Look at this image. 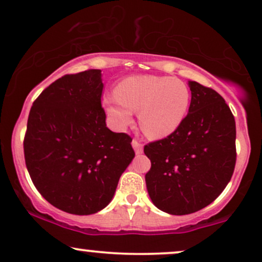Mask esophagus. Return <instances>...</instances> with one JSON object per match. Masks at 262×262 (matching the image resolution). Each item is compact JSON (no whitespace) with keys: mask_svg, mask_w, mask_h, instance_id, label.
<instances>
[{"mask_svg":"<svg viewBox=\"0 0 262 262\" xmlns=\"http://www.w3.org/2000/svg\"><path fill=\"white\" fill-rule=\"evenodd\" d=\"M132 147H134V149H135V152H136V155H141V153L143 152V146L140 142H138V141H136V140L132 141Z\"/></svg>","mask_w":262,"mask_h":262,"instance_id":"1","label":"esophagus"}]
</instances>
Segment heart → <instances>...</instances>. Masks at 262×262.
<instances>
[{
  "mask_svg": "<svg viewBox=\"0 0 262 262\" xmlns=\"http://www.w3.org/2000/svg\"><path fill=\"white\" fill-rule=\"evenodd\" d=\"M190 89L183 81L162 76H131L119 83L116 94L101 99L104 112L118 130L134 121L140 112V126L155 140L168 137L179 128L190 105Z\"/></svg>",
  "mask_w": 262,
  "mask_h": 262,
  "instance_id": "b5f03b06",
  "label": "heart"
}]
</instances>
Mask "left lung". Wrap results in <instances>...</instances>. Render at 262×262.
Instances as JSON below:
<instances>
[{
    "mask_svg": "<svg viewBox=\"0 0 262 262\" xmlns=\"http://www.w3.org/2000/svg\"><path fill=\"white\" fill-rule=\"evenodd\" d=\"M191 103L177 131L144 146L148 195L157 208L183 216L213 202L235 167V120L213 89L189 81Z\"/></svg>",
    "mask_w": 262,
    "mask_h": 262,
    "instance_id": "8db88e82",
    "label": "left lung"
}]
</instances>
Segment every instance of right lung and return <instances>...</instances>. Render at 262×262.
I'll list each match as a JSON object with an SVG mask.
<instances>
[{
  "label": "right lung",
  "mask_w": 262,
  "mask_h": 262,
  "mask_svg": "<svg viewBox=\"0 0 262 262\" xmlns=\"http://www.w3.org/2000/svg\"><path fill=\"white\" fill-rule=\"evenodd\" d=\"M100 70L66 75L36 98L24 158L46 201L67 213L93 214L110 204L135 157L132 138L106 127Z\"/></svg>",
  "instance_id": "right-lung-1"
}]
</instances>
